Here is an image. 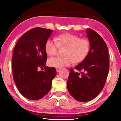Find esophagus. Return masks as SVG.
Returning a JSON list of instances; mask_svg holds the SVG:
<instances>
[{"mask_svg": "<svg viewBox=\"0 0 121 121\" xmlns=\"http://www.w3.org/2000/svg\"><path fill=\"white\" fill-rule=\"evenodd\" d=\"M60 70V68H56V72H57Z\"/></svg>", "mask_w": 121, "mask_h": 121, "instance_id": "esophagus-1", "label": "esophagus"}]
</instances>
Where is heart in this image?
Wrapping results in <instances>:
<instances>
[{
    "instance_id": "heart-1",
    "label": "heart",
    "mask_w": 121,
    "mask_h": 121,
    "mask_svg": "<svg viewBox=\"0 0 121 121\" xmlns=\"http://www.w3.org/2000/svg\"><path fill=\"white\" fill-rule=\"evenodd\" d=\"M59 47H66L65 57H52L49 59V65L52 67L60 68L70 66L74 62L79 63L83 61L88 55L90 43L85 38L71 33L59 35L56 40L49 39L46 43L45 51L47 55H56Z\"/></svg>"
}]
</instances>
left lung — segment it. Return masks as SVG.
Here are the masks:
<instances>
[{"mask_svg":"<svg viewBox=\"0 0 121 121\" xmlns=\"http://www.w3.org/2000/svg\"><path fill=\"white\" fill-rule=\"evenodd\" d=\"M91 46L88 55L75 69H71L67 82L69 93L81 102L94 99L103 89L108 75V49L102 38L91 29L86 32Z\"/></svg>","mask_w":121,"mask_h":121,"instance_id":"obj_1","label":"left lung"}]
</instances>
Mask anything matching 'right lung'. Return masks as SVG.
Returning a JSON list of instances; mask_svg holds the SVG:
<instances>
[{"mask_svg": "<svg viewBox=\"0 0 121 121\" xmlns=\"http://www.w3.org/2000/svg\"><path fill=\"white\" fill-rule=\"evenodd\" d=\"M52 30L35 27L28 30L18 40L13 52L12 64L13 79L17 88L27 99L42 98L50 91L56 72L46 66L45 44ZM43 71H39L41 68Z\"/></svg>", "mask_w": 121, "mask_h": 121, "instance_id": "add662e5", "label": "right lung"}]
</instances>
